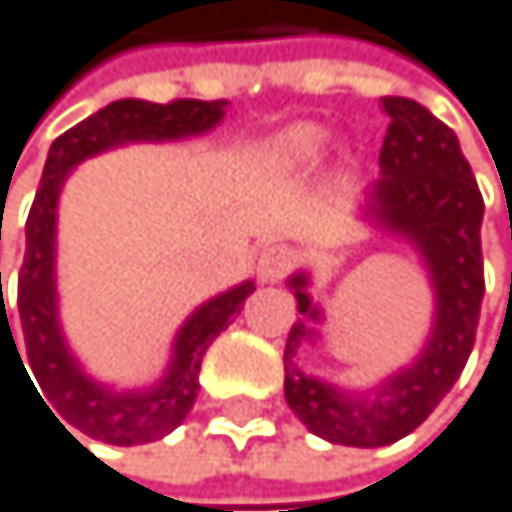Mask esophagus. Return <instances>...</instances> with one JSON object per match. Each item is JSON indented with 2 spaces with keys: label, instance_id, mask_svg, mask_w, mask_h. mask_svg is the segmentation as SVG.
Segmentation results:
<instances>
[{
  "label": "esophagus",
  "instance_id": "34e87169",
  "mask_svg": "<svg viewBox=\"0 0 512 512\" xmlns=\"http://www.w3.org/2000/svg\"><path fill=\"white\" fill-rule=\"evenodd\" d=\"M292 267H295V251L286 245H270L258 258V276L264 282H279L282 276H289Z\"/></svg>",
  "mask_w": 512,
  "mask_h": 512
}]
</instances>
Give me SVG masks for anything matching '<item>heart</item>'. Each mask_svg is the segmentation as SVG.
I'll use <instances>...</instances> for the list:
<instances>
[{"instance_id":"obj_1","label":"heart","mask_w":512,"mask_h":512,"mask_svg":"<svg viewBox=\"0 0 512 512\" xmlns=\"http://www.w3.org/2000/svg\"><path fill=\"white\" fill-rule=\"evenodd\" d=\"M326 145V133L320 127L311 124H295L289 130H282L273 142H270V161L282 170H301L311 167Z\"/></svg>"}]
</instances>
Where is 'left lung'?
<instances>
[{
  "label": "left lung",
  "instance_id": "1",
  "mask_svg": "<svg viewBox=\"0 0 512 512\" xmlns=\"http://www.w3.org/2000/svg\"><path fill=\"white\" fill-rule=\"evenodd\" d=\"M388 133L382 139V180L373 186L370 214L407 236L432 273L435 329L413 367L385 379L373 398H348L332 385L286 367V401L314 435L348 448H382L410 435L460 379L476 342L485 295L482 214L485 201L460 142L420 102L385 96ZM298 320L286 342V363L311 339L320 311L307 295V276L289 279Z\"/></svg>",
  "mask_w": 512,
  "mask_h": 512
}]
</instances>
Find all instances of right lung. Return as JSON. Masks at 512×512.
Instances as JSON below:
<instances>
[{
  "instance_id": "1",
  "label": "right lung",
  "mask_w": 512,
  "mask_h": 512,
  "mask_svg": "<svg viewBox=\"0 0 512 512\" xmlns=\"http://www.w3.org/2000/svg\"><path fill=\"white\" fill-rule=\"evenodd\" d=\"M223 105L226 102H198V99H173L167 105L120 99L96 111L92 117L80 120L67 133H61L49 149L43 180H39L33 208L27 217V251L18 273L21 345L39 382V391L44 392L39 396L36 385L30 382L36 398L43 404L50 401L46 410L49 413L56 410L52 416L58 423L64 419L67 426H74L89 438L108 441V445H145V441H155L177 429L195 404L201 357H205L208 345L242 311L245 298L254 292V282H242V286L198 307L180 329L177 345H173L170 370L155 388H149V392H130V395L108 392V388L96 385L80 373L77 360L71 357V351H67L61 339L58 317H55V208H58L61 183L74 164L111 149V145L136 142V139H183V136L205 133L214 124H220ZM2 342L21 360L18 351L21 345H15V335H11L5 301L0 317V357Z\"/></svg>"
}]
</instances>
